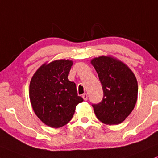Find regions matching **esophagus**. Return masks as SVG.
<instances>
[{"label":"esophagus","mask_w":158,"mask_h":158,"mask_svg":"<svg viewBox=\"0 0 158 158\" xmlns=\"http://www.w3.org/2000/svg\"><path fill=\"white\" fill-rule=\"evenodd\" d=\"M82 98H83V99L85 100V101H87V93L83 94Z\"/></svg>","instance_id":"34e87169"}]
</instances>
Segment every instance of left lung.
Returning a JSON list of instances; mask_svg holds the SVG:
<instances>
[{
	"label": "left lung",
	"mask_w": 158,
	"mask_h": 158,
	"mask_svg": "<svg viewBox=\"0 0 158 158\" xmlns=\"http://www.w3.org/2000/svg\"><path fill=\"white\" fill-rule=\"evenodd\" d=\"M91 63L97 71L103 92L102 101L92 104L94 112L103 123H122L134 109L137 101L135 75L127 65L110 57H96Z\"/></svg>",
	"instance_id": "obj_1"
}]
</instances>
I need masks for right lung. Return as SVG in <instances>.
I'll return each instance as SVG.
<instances>
[{"label":"right lung","mask_w":158,"mask_h":158,"mask_svg":"<svg viewBox=\"0 0 158 158\" xmlns=\"http://www.w3.org/2000/svg\"><path fill=\"white\" fill-rule=\"evenodd\" d=\"M72 61L58 60L43 65L33 75L29 95L37 117L52 127H60L71 121L76 106L83 98L76 84L68 79Z\"/></svg>","instance_id":"add662e5"}]
</instances>
